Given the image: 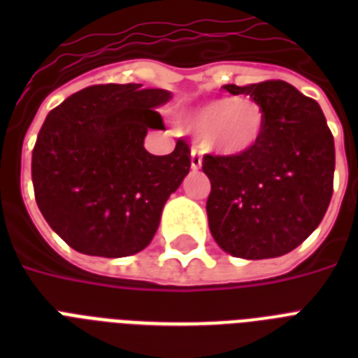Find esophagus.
Returning <instances> with one entry per match:
<instances>
[{
    "instance_id": "obj_1",
    "label": "esophagus",
    "mask_w": 358,
    "mask_h": 358,
    "mask_svg": "<svg viewBox=\"0 0 358 358\" xmlns=\"http://www.w3.org/2000/svg\"><path fill=\"white\" fill-rule=\"evenodd\" d=\"M201 167H202L201 154H199L196 150H193L191 152V169H193V171H199Z\"/></svg>"
}]
</instances>
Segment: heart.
<instances>
[{
  "instance_id": "heart-1",
  "label": "heart",
  "mask_w": 358,
  "mask_h": 358,
  "mask_svg": "<svg viewBox=\"0 0 358 358\" xmlns=\"http://www.w3.org/2000/svg\"><path fill=\"white\" fill-rule=\"evenodd\" d=\"M187 134L206 141L223 156H239L252 150L264 135L266 113L258 102L250 98L223 96L191 109L182 119Z\"/></svg>"
}]
</instances>
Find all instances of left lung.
Masks as SVG:
<instances>
[{"instance_id":"8db88e82","label":"left lung","mask_w":358,"mask_h":358,"mask_svg":"<svg viewBox=\"0 0 358 358\" xmlns=\"http://www.w3.org/2000/svg\"><path fill=\"white\" fill-rule=\"evenodd\" d=\"M249 94L266 113L258 145L239 156L202 157L212 182L210 232L224 252L277 258L322 223L333 196L334 139L320 103L286 81L224 85Z\"/></svg>"}]
</instances>
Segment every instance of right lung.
Masks as SVG:
<instances>
[{
	"label": "right lung",
	"instance_id": "add662e5",
	"mask_svg": "<svg viewBox=\"0 0 358 358\" xmlns=\"http://www.w3.org/2000/svg\"><path fill=\"white\" fill-rule=\"evenodd\" d=\"M173 94L141 83L92 85L42 124L31 159L35 199L48 224L78 252L122 258L150 243L165 202L189 173V146L167 156L145 148L163 129L156 108Z\"/></svg>",
	"mask_w": 358,
	"mask_h": 358
}]
</instances>
